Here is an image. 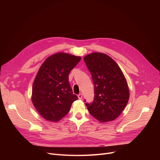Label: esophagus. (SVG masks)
<instances>
[{
  "mask_svg": "<svg viewBox=\"0 0 160 160\" xmlns=\"http://www.w3.org/2000/svg\"><path fill=\"white\" fill-rule=\"evenodd\" d=\"M78 97L79 99H82V93H80L78 95Z\"/></svg>",
  "mask_w": 160,
  "mask_h": 160,
  "instance_id": "esophagus-1",
  "label": "esophagus"
}]
</instances>
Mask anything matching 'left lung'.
<instances>
[{
  "label": "left lung",
  "mask_w": 160,
  "mask_h": 160,
  "mask_svg": "<svg viewBox=\"0 0 160 160\" xmlns=\"http://www.w3.org/2000/svg\"><path fill=\"white\" fill-rule=\"evenodd\" d=\"M94 83L95 97L86 103L90 114L101 122L118 117L129 100L127 82L119 65L109 56L93 52L83 58ZM84 102H86V100Z\"/></svg>",
  "instance_id": "obj_1"
}]
</instances>
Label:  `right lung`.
Listing matches in <instances>:
<instances>
[{"mask_svg":"<svg viewBox=\"0 0 160 160\" xmlns=\"http://www.w3.org/2000/svg\"><path fill=\"white\" fill-rule=\"evenodd\" d=\"M80 60V56L58 52L47 58L40 67L33 81L32 100L46 120L59 121L78 99L70 86L69 74Z\"/></svg>","mask_w":160,"mask_h":160,"instance_id":"obj_1","label":"right lung"}]
</instances>
